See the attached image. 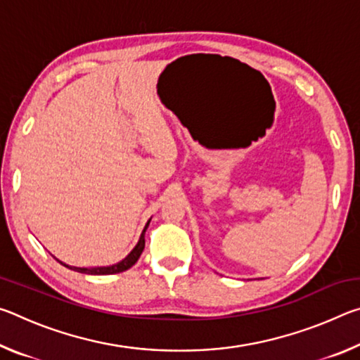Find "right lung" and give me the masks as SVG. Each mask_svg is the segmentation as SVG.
I'll list each match as a JSON object with an SVG mask.
<instances>
[{
	"label": "right lung",
	"instance_id": "1",
	"mask_svg": "<svg viewBox=\"0 0 360 360\" xmlns=\"http://www.w3.org/2000/svg\"><path fill=\"white\" fill-rule=\"evenodd\" d=\"M149 222L150 221H148V224H146V227H144V230H143V233H141V236H139V241H138V245L133 248V251L127 255V257L124 259V260H120L119 264H114V265H109V266H94V268H81V266H71V265H66V264H63V262H60V264H62L63 266H66V268H70V270H75V271H79V273H85V275H115V273H122V271H125V270H129L130 266H133L138 262V259H139V255H141V252H143V249H144V245H146V241H144V233H146V230H148V227H149Z\"/></svg>",
	"mask_w": 360,
	"mask_h": 360
}]
</instances>
